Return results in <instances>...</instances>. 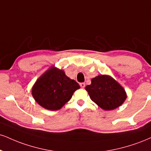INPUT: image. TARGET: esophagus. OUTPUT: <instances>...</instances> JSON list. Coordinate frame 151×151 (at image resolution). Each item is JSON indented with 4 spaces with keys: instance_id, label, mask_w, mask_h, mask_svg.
<instances>
[{
    "instance_id": "esophagus-1",
    "label": "esophagus",
    "mask_w": 151,
    "mask_h": 151,
    "mask_svg": "<svg viewBox=\"0 0 151 151\" xmlns=\"http://www.w3.org/2000/svg\"><path fill=\"white\" fill-rule=\"evenodd\" d=\"M85 86H86V84H85V83H80V86L81 88H83L85 87Z\"/></svg>"
}]
</instances>
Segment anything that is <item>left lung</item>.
I'll use <instances>...</instances> for the list:
<instances>
[{
  "mask_svg": "<svg viewBox=\"0 0 151 151\" xmlns=\"http://www.w3.org/2000/svg\"><path fill=\"white\" fill-rule=\"evenodd\" d=\"M86 90L91 99L105 110L118 108L127 99L124 88L110 76L99 75L93 78Z\"/></svg>",
  "mask_w": 151,
  "mask_h": 151,
  "instance_id": "left-lung-1",
  "label": "left lung"
}]
</instances>
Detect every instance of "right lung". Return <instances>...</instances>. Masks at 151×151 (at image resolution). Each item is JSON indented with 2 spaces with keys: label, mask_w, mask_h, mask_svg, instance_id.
Wrapping results in <instances>:
<instances>
[{
  "label": "right lung",
  "mask_w": 151,
  "mask_h": 151,
  "mask_svg": "<svg viewBox=\"0 0 151 151\" xmlns=\"http://www.w3.org/2000/svg\"><path fill=\"white\" fill-rule=\"evenodd\" d=\"M79 88L78 83L67 77L63 70L52 67L36 81L32 88V96L43 108L58 110Z\"/></svg>",
  "instance_id": "right-lung-1"
}]
</instances>
